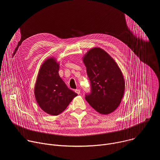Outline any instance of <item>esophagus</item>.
<instances>
[{
    "label": "esophagus",
    "instance_id": "esophagus-1",
    "mask_svg": "<svg viewBox=\"0 0 160 160\" xmlns=\"http://www.w3.org/2000/svg\"><path fill=\"white\" fill-rule=\"evenodd\" d=\"M75 92L77 93L78 94H80V89H76L75 90Z\"/></svg>",
    "mask_w": 160,
    "mask_h": 160
}]
</instances>
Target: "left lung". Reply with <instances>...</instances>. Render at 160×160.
Segmentation results:
<instances>
[{
    "mask_svg": "<svg viewBox=\"0 0 160 160\" xmlns=\"http://www.w3.org/2000/svg\"><path fill=\"white\" fill-rule=\"evenodd\" d=\"M83 61L90 83V92L85 99L96 111L107 115L121 102L125 81L120 68L103 49L95 48L85 54Z\"/></svg>",
    "mask_w": 160,
    "mask_h": 160,
    "instance_id": "1",
    "label": "left lung"
}]
</instances>
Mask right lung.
<instances>
[{
  "instance_id": "add662e5",
  "label": "right lung",
  "mask_w": 160,
  "mask_h": 160,
  "mask_svg": "<svg viewBox=\"0 0 160 160\" xmlns=\"http://www.w3.org/2000/svg\"><path fill=\"white\" fill-rule=\"evenodd\" d=\"M59 66L51 58L41 66L35 87V96L40 108L51 115H58L77 96L68 88L59 75Z\"/></svg>"
}]
</instances>
